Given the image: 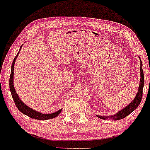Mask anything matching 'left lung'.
<instances>
[{
    "mask_svg": "<svg viewBox=\"0 0 150 150\" xmlns=\"http://www.w3.org/2000/svg\"><path fill=\"white\" fill-rule=\"evenodd\" d=\"M139 89L137 93L136 94V96L134 98V100H132L129 105H127V106L125 107V108L122 109L120 111L117 112V113L115 115H111V116H100V115H96L97 117H98L100 119H108V118H112V120H120V119L124 118L126 116H127L131 113L132 111H134L137 107L139 106V103H140L141 100H142V92H143V87H144V74H143V70H142V62L140 59V81H139Z\"/></svg>",
    "mask_w": 150,
    "mask_h": 150,
    "instance_id": "8db88e82",
    "label": "left lung"
}]
</instances>
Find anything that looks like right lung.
Listing matches in <instances>:
<instances>
[{"mask_svg": "<svg viewBox=\"0 0 150 150\" xmlns=\"http://www.w3.org/2000/svg\"><path fill=\"white\" fill-rule=\"evenodd\" d=\"M23 46V45H22ZM21 46V47H22ZM21 49H20V51H21ZM20 51L18 52V53L17 54L16 57L14 58L13 64H12L11 67V76H10V81H9V86H10V90H11L12 97H13V100H14L15 104H16V107L18 108V110L21 111L22 113L25 114V115H28V117H31V118L36 119V120H50V119L54 118V117H57L60 112H62V109H60L58 111L53 112L51 114H43L42 112H40L36 110H33V109L30 108V107H28V105H25L22 100L20 99V98L18 97V94H17L16 90H15L14 85H13V75H14V64L16 60L18 57V54H19Z\"/></svg>", "mask_w": 150, "mask_h": 150, "instance_id": "right-lung-1", "label": "right lung"}]
</instances>
